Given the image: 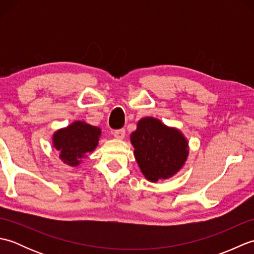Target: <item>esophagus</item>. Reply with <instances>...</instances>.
I'll list each match as a JSON object with an SVG mask.
<instances>
[{"label":"esophagus","instance_id":"34e87169","mask_svg":"<svg viewBox=\"0 0 254 254\" xmlns=\"http://www.w3.org/2000/svg\"><path fill=\"white\" fill-rule=\"evenodd\" d=\"M113 136L118 139H123L124 136H126V131H124V128H120V130H116L113 132Z\"/></svg>","mask_w":254,"mask_h":254}]
</instances>
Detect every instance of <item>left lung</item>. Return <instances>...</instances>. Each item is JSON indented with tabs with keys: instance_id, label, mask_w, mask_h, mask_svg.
<instances>
[{
	"instance_id": "left-lung-1",
	"label": "left lung",
	"mask_w": 254,
	"mask_h": 254,
	"mask_svg": "<svg viewBox=\"0 0 254 254\" xmlns=\"http://www.w3.org/2000/svg\"><path fill=\"white\" fill-rule=\"evenodd\" d=\"M130 141L139 169L150 182L174 177L188 159L189 143L183 133L153 117L137 122Z\"/></svg>"
}]
</instances>
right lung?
Masks as SVG:
<instances>
[{"instance_id":"add662e5","label":"right lung","mask_w":254,"mask_h":254,"mask_svg":"<svg viewBox=\"0 0 254 254\" xmlns=\"http://www.w3.org/2000/svg\"><path fill=\"white\" fill-rule=\"evenodd\" d=\"M101 130L87 122L76 120L66 127L59 128L52 135V144L64 164L77 167L87 154L98 145Z\"/></svg>"}]
</instances>
